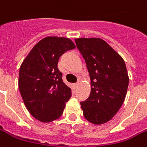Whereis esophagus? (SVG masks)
<instances>
[{"instance_id":"34e87169","label":"esophagus","mask_w":147,"mask_h":147,"mask_svg":"<svg viewBox=\"0 0 147 147\" xmlns=\"http://www.w3.org/2000/svg\"><path fill=\"white\" fill-rule=\"evenodd\" d=\"M78 84H79V83H78V82H77V83H76V84H74V86H75V87H78Z\"/></svg>"}]
</instances>
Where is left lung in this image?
<instances>
[{"mask_svg":"<svg viewBox=\"0 0 147 147\" xmlns=\"http://www.w3.org/2000/svg\"><path fill=\"white\" fill-rule=\"evenodd\" d=\"M77 48L84 59L90 75V96L81 102L83 115L95 125L106 123L121 108L129 78L125 61L105 40L78 38Z\"/></svg>","mask_w":147,"mask_h":147,"instance_id":"obj_1","label":"left lung"}]
</instances>
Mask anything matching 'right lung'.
I'll return each mask as SVG.
<instances>
[{
  "label": "right lung",
  "mask_w": 147,
  "mask_h": 147,
  "mask_svg": "<svg viewBox=\"0 0 147 147\" xmlns=\"http://www.w3.org/2000/svg\"><path fill=\"white\" fill-rule=\"evenodd\" d=\"M74 48L70 39L47 37L32 48L20 66V94L28 112L39 121L59 118L71 97V88L63 82L57 65L59 57Z\"/></svg>",
  "instance_id": "obj_1"
}]
</instances>
